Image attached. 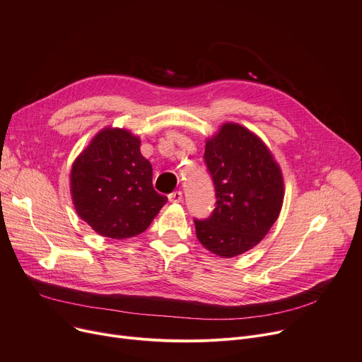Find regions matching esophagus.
Masks as SVG:
<instances>
[{"label": "esophagus", "instance_id": "34e87169", "mask_svg": "<svg viewBox=\"0 0 362 362\" xmlns=\"http://www.w3.org/2000/svg\"><path fill=\"white\" fill-rule=\"evenodd\" d=\"M168 199H169V202H171V203L182 202V191H173V193L168 196Z\"/></svg>", "mask_w": 362, "mask_h": 362}]
</instances>
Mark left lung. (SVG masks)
Masks as SVG:
<instances>
[{
	"label": "left lung",
	"instance_id": "left-lung-1",
	"mask_svg": "<svg viewBox=\"0 0 362 362\" xmlns=\"http://www.w3.org/2000/svg\"><path fill=\"white\" fill-rule=\"evenodd\" d=\"M204 163L215 187L210 216L194 219L197 240L221 257L257 245L279 216L284 180L264 143L238 124L207 140Z\"/></svg>",
	"mask_w": 362,
	"mask_h": 362
}]
</instances>
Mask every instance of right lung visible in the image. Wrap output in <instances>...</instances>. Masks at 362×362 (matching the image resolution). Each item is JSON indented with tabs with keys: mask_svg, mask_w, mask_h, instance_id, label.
I'll list each match as a JSON object with an SVG mask.
<instances>
[{
	"mask_svg": "<svg viewBox=\"0 0 362 362\" xmlns=\"http://www.w3.org/2000/svg\"><path fill=\"white\" fill-rule=\"evenodd\" d=\"M153 169L140 153V140L127 130L105 129L71 168L77 215L102 237L124 240L144 232L166 196L155 191Z\"/></svg>",
	"mask_w": 362,
	"mask_h": 362,
	"instance_id": "add662e5",
	"label": "right lung"
}]
</instances>
